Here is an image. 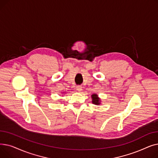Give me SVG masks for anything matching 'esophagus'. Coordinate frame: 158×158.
I'll list each match as a JSON object with an SVG mask.
<instances>
[{
	"label": "esophagus",
	"mask_w": 158,
	"mask_h": 158,
	"mask_svg": "<svg viewBox=\"0 0 158 158\" xmlns=\"http://www.w3.org/2000/svg\"><path fill=\"white\" fill-rule=\"evenodd\" d=\"M77 90L79 92H81V91H82V86H77Z\"/></svg>",
	"instance_id": "esophagus-1"
}]
</instances>
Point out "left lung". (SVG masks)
<instances>
[{
	"mask_svg": "<svg viewBox=\"0 0 158 158\" xmlns=\"http://www.w3.org/2000/svg\"><path fill=\"white\" fill-rule=\"evenodd\" d=\"M92 103L95 104V105H99L101 104V100L100 98H98V95L97 94H93L92 95Z\"/></svg>",
	"mask_w": 158,
	"mask_h": 158,
	"instance_id": "1",
	"label": "left lung"
}]
</instances>
